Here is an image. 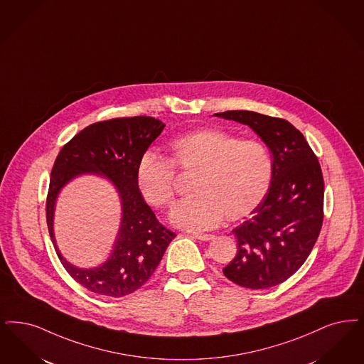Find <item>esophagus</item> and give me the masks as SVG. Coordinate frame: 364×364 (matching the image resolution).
I'll return each instance as SVG.
<instances>
[{
    "mask_svg": "<svg viewBox=\"0 0 364 364\" xmlns=\"http://www.w3.org/2000/svg\"><path fill=\"white\" fill-rule=\"evenodd\" d=\"M193 237L198 238V240H200V241H210V240H213L215 235H214V234L195 233L193 234Z\"/></svg>",
    "mask_w": 364,
    "mask_h": 364,
    "instance_id": "esophagus-1",
    "label": "esophagus"
}]
</instances>
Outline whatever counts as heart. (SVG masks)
Returning a JSON list of instances; mask_svg holds the SVG:
<instances>
[{
  "label": "heart",
  "instance_id": "1",
  "mask_svg": "<svg viewBox=\"0 0 364 364\" xmlns=\"http://www.w3.org/2000/svg\"><path fill=\"white\" fill-rule=\"evenodd\" d=\"M171 147L173 162L146 151L136 166V184L147 203L164 207L175 196V165L196 172L192 183L196 193L171 211L178 228L200 232L217 228L226 215L245 217L268 192L274 162L260 141H240L226 131L202 129L177 138Z\"/></svg>",
  "mask_w": 364,
  "mask_h": 364
}]
</instances>
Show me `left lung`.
<instances>
[{"label": "left lung", "instance_id": "obj_1", "mask_svg": "<svg viewBox=\"0 0 364 364\" xmlns=\"http://www.w3.org/2000/svg\"><path fill=\"white\" fill-rule=\"evenodd\" d=\"M214 117L250 127L269 149L274 162L262 203L233 230L238 249L223 275L245 289L274 287L302 267L318 238L323 218L320 162L302 132L284 119L253 111Z\"/></svg>", "mask_w": 364, "mask_h": 364}]
</instances>
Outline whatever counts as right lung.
<instances>
[{"label":"right lung","mask_w":364,"mask_h":364,"mask_svg":"<svg viewBox=\"0 0 364 364\" xmlns=\"http://www.w3.org/2000/svg\"><path fill=\"white\" fill-rule=\"evenodd\" d=\"M165 124L154 117H119L78 132L62 147L51 171L46 204L47 226L59 260L87 290L109 298L141 289L153 275L175 233L165 229L146 204L136 184V166ZM82 174L102 175L118 192L122 218L109 259L93 269H80L60 253L53 233L55 204L60 191Z\"/></svg>","instance_id":"add662e5"}]
</instances>
